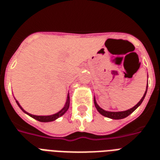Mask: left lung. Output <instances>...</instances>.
I'll return each mask as SVG.
<instances>
[{"label": "left lung", "mask_w": 160, "mask_h": 160, "mask_svg": "<svg viewBox=\"0 0 160 160\" xmlns=\"http://www.w3.org/2000/svg\"><path fill=\"white\" fill-rule=\"evenodd\" d=\"M147 91H148V86H147L146 91H145V93H144L143 96H142V98H141L140 101L138 102L137 103L135 107H133L132 108L129 109V110H127V111H105V110H103L102 108H101L98 105V103H97V102H96L95 99H94V106H95L96 109H97V111H98V112H99L102 115H103V116L107 117V118H112V119H122V118H126V117H128V115H130V114H131L133 111H135V110H136V109L141 105V103L142 102V101H143V99H144V98H145V96H146Z\"/></svg>", "instance_id": "1"}]
</instances>
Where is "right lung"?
Instances as JSON below:
<instances>
[{
    "mask_svg": "<svg viewBox=\"0 0 160 160\" xmlns=\"http://www.w3.org/2000/svg\"><path fill=\"white\" fill-rule=\"evenodd\" d=\"M16 102H17V104L18 105V107L21 108V110H22L24 113H25L26 114H28V115H29L30 117H32V118H34V119L38 120V121H39V122H52V121H54V120H56L57 118H58L59 117L62 116L63 114H64L65 113L68 111L69 107H70V96H69V94H67V98H66V104H65L64 107H63V108L62 109L61 111H59L58 113L51 114V115H34V114H29V113H28L27 111H25V110L22 108V106L20 105V103L18 102V101H17L16 100Z\"/></svg>",
    "mask_w": 160,
    "mask_h": 160,
    "instance_id": "1",
    "label": "right lung"
}]
</instances>
